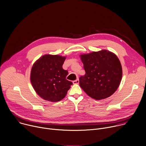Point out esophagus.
Segmentation results:
<instances>
[{"label":"esophagus","instance_id":"1","mask_svg":"<svg viewBox=\"0 0 146 146\" xmlns=\"http://www.w3.org/2000/svg\"><path fill=\"white\" fill-rule=\"evenodd\" d=\"M79 82V80L78 79H76V80L73 81V83L74 84H78Z\"/></svg>","mask_w":146,"mask_h":146}]
</instances>
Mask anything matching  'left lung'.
Returning a JSON list of instances; mask_svg holds the SVG:
<instances>
[{"label": "left lung", "mask_w": 146, "mask_h": 146, "mask_svg": "<svg viewBox=\"0 0 146 146\" xmlns=\"http://www.w3.org/2000/svg\"><path fill=\"white\" fill-rule=\"evenodd\" d=\"M80 57L86 72L79 78L81 88L96 100L111 96L118 89L122 79V67L117 56L104 49Z\"/></svg>", "instance_id": "1"}]
</instances>
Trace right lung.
<instances>
[{
	"label": "right lung",
	"instance_id": "add662e5",
	"mask_svg": "<svg viewBox=\"0 0 146 146\" xmlns=\"http://www.w3.org/2000/svg\"><path fill=\"white\" fill-rule=\"evenodd\" d=\"M66 57L45 54L34 63L31 81L37 94L42 99L57 102L63 100L72 82L66 79L68 74L63 68Z\"/></svg>",
	"mask_w": 146,
	"mask_h": 146
}]
</instances>
